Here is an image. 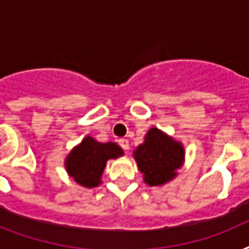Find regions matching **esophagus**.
Returning a JSON list of instances; mask_svg holds the SVG:
<instances>
[{"instance_id": "34e87169", "label": "esophagus", "mask_w": 249, "mask_h": 249, "mask_svg": "<svg viewBox=\"0 0 249 249\" xmlns=\"http://www.w3.org/2000/svg\"><path fill=\"white\" fill-rule=\"evenodd\" d=\"M119 144H120V147L124 150V151H128L129 150V141L126 138H121L119 140Z\"/></svg>"}]
</instances>
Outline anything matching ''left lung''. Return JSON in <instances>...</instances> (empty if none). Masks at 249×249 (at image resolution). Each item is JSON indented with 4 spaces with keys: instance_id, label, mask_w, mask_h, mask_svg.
Segmentation results:
<instances>
[{
    "instance_id": "8db88e82",
    "label": "left lung",
    "mask_w": 249,
    "mask_h": 249,
    "mask_svg": "<svg viewBox=\"0 0 249 249\" xmlns=\"http://www.w3.org/2000/svg\"><path fill=\"white\" fill-rule=\"evenodd\" d=\"M183 147L159 129L151 128L144 142L134 151L144 182L150 186L164 185L176 176L183 161Z\"/></svg>"
}]
</instances>
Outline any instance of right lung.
<instances>
[{
    "label": "right lung",
    "instance_id": "1",
    "mask_svg": "<svg viewBox=\"0 0 249 249\" xmlns=\"http://www.w3.org/2000/svg\"><path fill=\"white\" fill-rule=\"evenodd\" d=\"M121 155L123 150L116 143H101L91 137H86L68 155L66 168L77 183L85 187H95L101 183L107 160L116 159Z\"/></svg>",
    "mask_w": 249,
    "mask_h": 249
}]
</instances>
